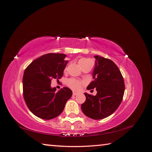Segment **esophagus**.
<instances>
[{
  "mask_svg": "<svg viewBox=\"0 0 152 152\" xmlns=\"http://www.w3.org/2000/svg\"><path fill=\"white\" fill-rule=\"evenodd\" d=\"M77 94H78V93H76V92H74V91L73 92V96H76V95H77Z\"/></svg>",
  "mask_w": 152,
  "mask_h": 152,
  "instance_id": "esophagus-1",
  "label": "esophagus"
}]
</instances>
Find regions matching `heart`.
Listing matches in <instances>:
<instances>
[{"mask_svg": "<svg viewBox=\"0 0 152 152\" xmlns=\"http://www.w3.org/2000/svg\"><path fill=\"white\" fill-rule=\"evenodd\" d=\"M88 61H90L89 60V59H87L83 58V59H80V61L79 62L80 66H81L82 65H83V64L86 63V62H88ZM67 84L73 90L79 91L81 88V86L82 84V82L77 80V79H70L67 81Z\"/></svg>", "mask_w": 152, "mask_h": 152, "instance_id": "1", "label": "heart"}]
</instances>
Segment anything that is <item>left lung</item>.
Returning <instances> with one entry per match:
<instances>
[{
	"instance_id": "obj_1",
	"label": "left lung",
	"mask_w": 152,
	"mask_h": 152,
	"mask_svg": "<svg viewBox=\"0 0 152 152\" xmlns=\"http://www.w3.org/2000/svg\"><path fill=\"white\" fill-rule=\"evenodd\" d=\"M94 58V81L87 89L96 88L97 94L92 96L84 93L86 99L81 104V109L86 116L99 120L111 115L118 108L123 98L125 85L121 72L113 61L98 55Z\"/></svg>"
}]
</instances>
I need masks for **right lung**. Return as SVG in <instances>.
<instances>
[{
	"mask_svg": "<svg viewBox=\"0 0 152 152\" xmlns=\"http://www.w3.org/2000/svg\"><path fill=\"white\" fill-rule=\"evenodd\" d=\"M66 55L49 53L36 59L28 66L23 77V96L27 107L35 116L50 120L60 115L72 91L64 87L58 91L51 87L52 79H61L68 61Z\"/></svg>",
	"mask_w": 152,
	"mask_h": 152,
	"instance_id": "1",
	"label": "right lung"
}]
</instances>
